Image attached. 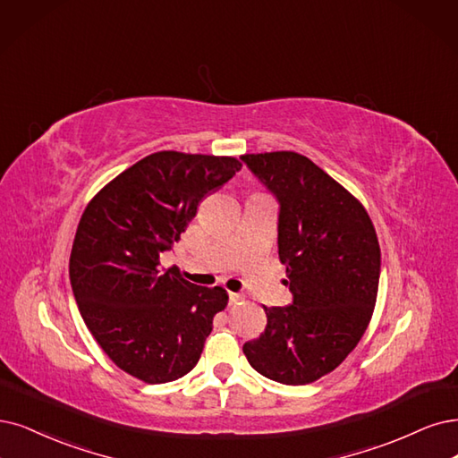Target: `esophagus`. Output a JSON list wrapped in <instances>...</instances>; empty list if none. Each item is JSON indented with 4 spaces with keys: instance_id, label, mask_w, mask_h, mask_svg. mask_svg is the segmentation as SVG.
Segmentation results:
<instances>
[{
    "instance_id": "obj_1",
    "label": "esophagus",
    "mask_w": 458,
    "mask_h": 458,
    "mask_svg": "<svg viewBox=\"0 0 458 458\" xmlns=\"http://www.w3.org/2000/svg\"><path fill=\"white\" fill-rule=\"evenodd\" d=\"M243 300V294L240 293H230V303H240Z\"/></svg>"
}]
</instances>
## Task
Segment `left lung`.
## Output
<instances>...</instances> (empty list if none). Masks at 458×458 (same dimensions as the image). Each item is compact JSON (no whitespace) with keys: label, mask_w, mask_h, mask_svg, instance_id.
Segmentation results:
<instances>
[{"label":"left lung","mask_w":458,"mask_h":458,"mask_svg":"<svg viewBox=\"0 0 458 458\" xmlns=\"http://www.w3.org/2000/svg\"><path fill=\"white\" fill-rule=\"evenodd\" d=\"M242 160L279 199V260L293 293L291 306H264L267 325L243 352L264 377L308 385L340 366L369 325L377 233L362 203L308 157L276 150Z\"/></svg>","instance_id":"1"}]
</instances>
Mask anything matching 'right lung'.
<instances>
[{"mask_svg":"<svg viewBox=\"0 0 458 458\" xmlns=\"http://www.w3.org/2000/svg\"><path fill=\"white\" fill-rule=\"evenodd\" d=\"M242 162L160 150L116 175L84 208L70 257V281L84 325L107 357L148 385L175 381L198 364L223 286H198L177 267L162 272L196 216Z\"/></svg>","mask_w":458,"mask_h":458,"instance_id":"add662e5","label":"right lung"}]
</instances>
